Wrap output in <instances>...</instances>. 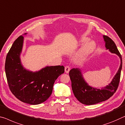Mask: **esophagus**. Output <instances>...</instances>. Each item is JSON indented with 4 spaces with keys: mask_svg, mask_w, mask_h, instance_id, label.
Wrapping results in <instances>:
<instances>
[{
    "mask_svg": "<svg viewBox=\"0 0 125 125\" xmlns=\"http://www.w3.org/2000/svg\"><path fill=\"white\" fill-rule=\"evenodd\" d=\"M70 69H71V68L69 66H65V73H69V71L70 70Z\"/></svg>",
    "mask_w": 125,
    "mask_h": 125,
    "instance_id": "obj_1",
    "label": "esophagus"
}]
</instances>
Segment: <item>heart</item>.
<instances>
[{
    "mask_svg": "<svg viewBox=\"0 0 125 125\" xmlns=\"http://www.w3.org/2000/svg\"><path fill=\"white\" fill-rule=\"evenodd\" d=\"M89 40V38L83 37L80 38L78 41V43L79 45H82L86 42H87L83 45L82 47L80 49L79 51L78 52L77 55V59L78 60L83 61L88 56L93 52L96 47V43L93 40Z\"/></svg>",
    "mask_w": 125,
    "mask_h": 125,
    "instance_id": "obj_1",
    "label": "heart"
}]
</instances>
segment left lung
I'll return each instance as SVG.
<instances>
[{
	"mask_svg": "<svg viewBox=\"0 0 125 125\" xmlns=\"http://www.w3.org/2000/svg\"><path fill=\"white\" fill-rule=\"evenodd\" d=\"M103 37L106 50H108L111 53H116L120 57V66L110 83L101 89L94 88L88 85L84 80L80 69L79 68L71 69L69 72V76L72 81L73 92L76 99L84 104H95L107 100L116 92L120 83L122 66V56L113 40L107 36L103 35Z\"/></svg>",
	"mask_w": 125,
	"mask_h": 125,
	"instance_id": "left-lung-1",
	"label": "left lung"
}]
</instances>
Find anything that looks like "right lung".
<instances>
[{
	"mask_svg": "<svg viewBox=\"0 0 125 125\" xmlns=\"http://www.w3.org/2000/svg\"><path fill=\"white\" fill-rule=\"evenodd\" d=\"M23 40V36L17 38L7 55L5 70L8 84L19 100L32 105L39 104L51 95L53 84L64 73V67L46 66L36 72L24 68L20 59Z\"/></svg>",
	"mask_w": 125,
	"mask_h": 125,
	"instance_id": "obj_1",
	"label": "right lung"
}]
</instances>
